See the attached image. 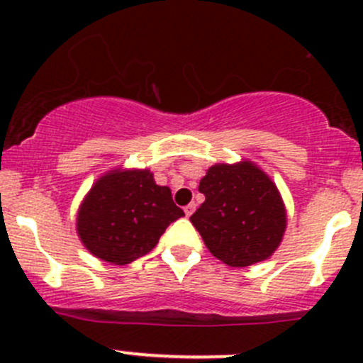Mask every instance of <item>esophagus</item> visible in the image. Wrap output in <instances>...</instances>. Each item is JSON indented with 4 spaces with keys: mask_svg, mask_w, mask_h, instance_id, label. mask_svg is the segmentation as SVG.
<instances>
[{
    "mask_svg": "<svg viewBox=\"0 0 363 363\" xmlns=\"http://www.w3.org/2000/svg\"><path fill=\"white\" fill-rule=\"evenodd\" d=\"M184 212H186V216H188V218H189V216H191L193 212H195V203L186 205V207H184Z\"/></svg>",
    "mask_w": 363,
    "mask_h": 363,
    "instance_id": "obj_1",
    "label": "esophagus"
}]
</instances>
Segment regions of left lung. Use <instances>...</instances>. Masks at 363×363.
<instances>
[{
    "mask_svg": "<svg viewBox=\"0 0 363 363\" xmlns=\"http://www.w3.org/2000/svg\"><path fill=\"white\" fill-rule=\"evenodd\" d=\"M199 189L205 202L189 221L212 256L230 267H250L279 247L286 207L272 179L252 161L212 164Z\"/></svg>",
    "mask_w": 363,
    "mask_h": 363,
    "instance_id": "left-lung-1",
    "label": "left lung"
}]
</instances>
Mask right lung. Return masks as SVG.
Wrapping results in <instances>:
<instances>
[{
  "instance_id": "add662e5",
  "label": "right lung",
  "mask_w": 363,
  "mask_h": 363,
  "mask_svg": "<svg viewBox=\"0 0 363 363\" xmlns=\"http://www.w3.org/2000/svg\"><path fill=\"white\" fill-rule=\"evenodd\" d=\"M184 212L168 186L147 168H113L89 189L77 212V233L86 250L113 265L147 255L167 226Z\"/></svg>"
}]
</instances>
